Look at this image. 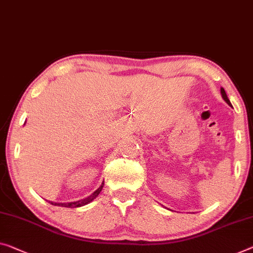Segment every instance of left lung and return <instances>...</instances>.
Returning <instances> with one entry per match:
<instances>
[{"label": "left lung", "instance_id": "8db88e82", "mask_svg": "<svg viewBox=\"0 0 253 253\" xmlns=\"http://www.w3.org/2000/svg\"><path fill=\"white\" fill-rule=\"evenodd\" d=\"M220 92H221V96H223V98H224L225 102H226L228 105H230V106H232V105H231V102H230V99L227 98V95H226V92H225V90H224L223 88H220Z\"/></svg>", "mask_w": 253, "mask_h": 253}]
</instances>
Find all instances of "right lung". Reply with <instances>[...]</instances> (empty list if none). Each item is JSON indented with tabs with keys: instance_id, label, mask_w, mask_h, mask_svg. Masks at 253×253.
<instances>
[{
	"instance_id": "add662e5",
	"label": "right lung",
	"mask_w": 253,
	"mask_h": 253,
	"mask_svg": "<svg viewBox=\"0 0 253 253\" xmlns=\"http://www.w3.org/2000/svg\"><path fill=\"white\" fill-rule=\"evenodd\" d=\"M103 186H104V182H103V183H102V185H100L99 188L97 189L94 193L90 194V196H89L88 198H84V199H83V200L76 201V203H68V204H56V203H52V201H48V203H49V204H52V205H54V206H61V207H68V208L81 207V206H84V205H87V204L90 203V201L94 200L95 198H96L97 196H98V194L100 193V191H102Z\"/></svg>"
}]
</instances>
